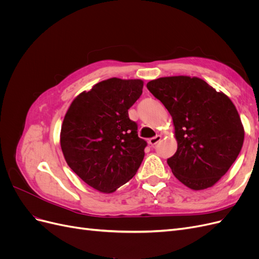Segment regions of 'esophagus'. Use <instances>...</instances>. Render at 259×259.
I'll use <instances>...</instances> for the list:
<instances>
[{
  "label": "esophagus",
  "mask_w": 259,
  "mask_h": 259,
  "mask_svg": "<svg viewBox=\"0 0 259 259\" xmlns=\"http://www.w3.org/2000/svg\"><path fill=\"white\" fill-rule=\"evenodd\" d=\"M160 139H161V136L160 135H156V136L149 139L148 143H149V145H150V146H154V145H156V144L160 142Z\"/></svg>",
  "instance_id": "esophagus-1"
}]
</instances>
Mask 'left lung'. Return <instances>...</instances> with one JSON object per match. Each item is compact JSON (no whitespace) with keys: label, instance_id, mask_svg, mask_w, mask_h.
Here are the masks:
<instances>
[{"label":"left lung","instance_id":"left-lung-1","mask_svg":"<svg viewBox=\"0 0 259 259\" xmlns=\"http://www.w3.org/2000/svg\"><path fill=\"white\" fill-rule=\"evenodd\" d=\"M147 89L174 122L178 146L167 164L175 177L193 190L214 186L237 160L244 140L232 101L199 77H160Z\"/></svg>","mask_w":259,"mask_h":259}]
</instances>
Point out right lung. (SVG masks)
<instances>
[{"label":"right lung","instance_id":"add662e5","mask_svg":"<svg viewBox=\"0 0 259 259\" xmlns=\"http://www.w3.org/2000/svg\"><path fill=\"white\" fill-rule=\"evenodd\" d=\"M142 80L112 77L83 92L70 105L61 125L66 162L84 183L110 193L134 177L147 142L138 137L128 109L143 94Z\"/></svg>","mask_w":259,"mask_h":259}]
</instances>
